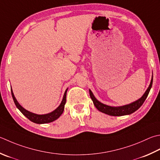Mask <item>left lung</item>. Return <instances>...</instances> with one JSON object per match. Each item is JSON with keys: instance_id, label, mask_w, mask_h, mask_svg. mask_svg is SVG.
Wrapping results in <instances>:
<instances>
[{"instance_id": "8db88e82", "label": "left lung", "mask_w": 160, "mask_h": 160, "mask_svg": "<svg viewBox=\"0 0 160 160\" xmlns=\"http://www.w3.org/2000/svg\"><path fill=\"white\" fill-rule=\"evenodd\" d=\"M152 84V78L148 88L147 89L146 92L144 93V94L143 95L142 98H139V100H137V101L135 102H132L131 104L126 105L124 106H121V107H111V106H108L105 104H102V103L99 102L98 100L95 98L91 90H89V94H90L91 98H92V100L93 101V104L95 105V107L98 109L100 112L110 116H123V115L130 114L133 113V112L137 111V109H138L141 106L143 105V103L144 102L145 100L146 99L147 96L148 95L150 90L151 89Z\"/></svg>"}]
</instances>
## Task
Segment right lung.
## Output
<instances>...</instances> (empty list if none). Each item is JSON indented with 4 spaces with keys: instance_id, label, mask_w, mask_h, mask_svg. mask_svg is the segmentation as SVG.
<instances>
[{
    "instance_id": "obj_1",
    "label": "right lung",
    "mask_w": 160,
    "mask_h": 160,
    "mask_svg": "<svg viewBox=\"0 0 160 160\" xmlns=\"http://www.w3.org/2000/svg\"><path fill=\"white\" fill-rule=\"evenodd\" d=\"M67 89L65 91L64 94L63 99H62V101L61 102V104L59 105V107L54 110L53 112H51L49 114H42V115H39V114H36L32 113V112H30L27 111L26 109H25L23 107L19 105L17 101V99L15 98V97L14 96L13 92L11 89V93H12V98L14 100V102L15 103L17 108L19 109L20 112L23 114L25 117H26L30 121H32L33 123H38V124H42V123H51V122L54 121L55 120L58 119V118L60 117L61 114L63 113L64 109V105L66 103V101H67Z\"/></svg>"
}]
</instances>
